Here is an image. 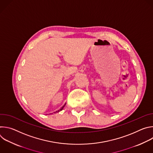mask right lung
Here are the masks:
<instances>
[{"instance_id": "add662e5", "label": "right lung", "mask_w": 153, "mask_h": 153, "mask_svg": "<svg viewBox=\"0 0 153 153\" xmlns=\"http://www.w3.org/2000/svg\"><path fill=\"white\" fill-rule=\"evenodd\" d=\"M63 107H64V106H62V108H60V110H58V111H56V112H55V113H57V112H59V111H61V110H63Z\"/></svg>"}]
</instances>
